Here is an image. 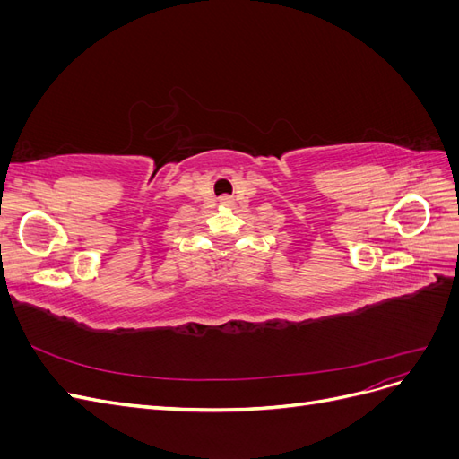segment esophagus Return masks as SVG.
<instances>
[{"mask_svg":"<svg viewBox=\"0 0 459 459\" xmlns=\"http://www.w3.org/2000/svg\"><path fill=\"white\" fill-rule=\"evenodd\" d=\"M221 203H231V197H221Z\"/></svg>","mask_w":459,"mask_h":459,"instance_id":"34e87169","label":"esophagus"}]
</instances>
